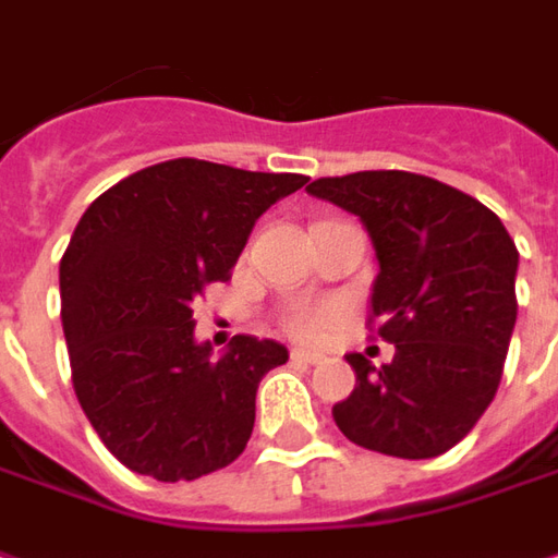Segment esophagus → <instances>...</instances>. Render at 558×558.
I'll use <instances>...</instances> for the list:
<instances>
[{
  "instance_id": "obj_1",
  "label": "esophagus",
  "mask_w": 558,
  "mask_h": 558,
  "mask_svg": "<svg viewBox=\"0 0 558 558\" xmlns=\"http://www.w3.org/2000/svg\"><path fill=\"white\" fill-rule=\"evenodd\" d=\"M290 360H293V363H302V366H317V363L324 360V354H314V351L293 348V351H290Z\"/></svg>"
}]
</instances>
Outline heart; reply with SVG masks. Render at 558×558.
I'll return each instance as SVG.
<instances>
[{
	"mask_svg": "<svg viewBox=\"0 0 558 558\" xmlns=\"http://www.w3.org/2000/svg\"><path fill=\"white\" fill-rule=\"evenodd\" d=\"M336 324V311L329 305H293L283 314V329L299 342H317Z\"/></svg>",
	"mask_w": 558,
	"mask_h": 558,
	"instance_id": "obj_1",
	"label": "heart"
}]
</instances>
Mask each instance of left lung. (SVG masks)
I'll list each match as a JSON object with an SVG mask.
<instances>
[{"label": "left lung", "mask_w": 558, "mask_h": 558, "mask_svg": "<svg viewBox=\"0 0 558 558\" xmlns=\"http://www.w3.org/2000/svg\"><path fill=\"white\" fill-rule=\"evenodd\" d=\"M314 198L360 216L373 238L381 369L348 354L357 385L332 407L344 437L393 458H437L495 400L517 327L519 253L486 204L409 170L320 177Z\"/></svg>", "instance_id": "8db88e82"}]
</instances>
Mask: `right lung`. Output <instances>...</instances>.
<instances>
[{
	"instance_id": "obj_1",
	"label": "right lung",
	"mask_w": 558,
	"mask_h": 558,
	"mask_svg": "<svg viewBox=\"0 0 558 558\" xmlns=\"http://www.w3.org/2000/svg\"><path fill=\"white\" fill-rule=\"evenodd\" d=\"M305 183L173 158L124 177L78 219L60 259L72 388L128 470L180 483L247 449L259 381L290 354L275 339L234 336L210 357L192 308L231 278L256 219Z\"/></svg>"
}]
</instances>
